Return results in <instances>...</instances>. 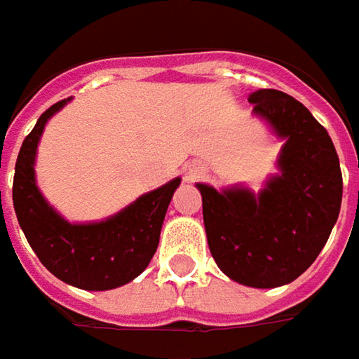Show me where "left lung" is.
<instances>
[{"mask_svg":"<svg viewBox=\"0 0 359 359\" xmlns=\"http://www.w3.org/2000/svg\"><path fill=\"white\" fill-rule=\"evenodd\" d=\"M249 102L287 138L279 156L281 175L257 196L247 189L217 193L196 187L219 269L249 287H279L321 253L339 215L344 180L330 134L302 102L279 90H257Z\"/></svg>","mask_w":359,"mask_h":359,"instance_id":"obj_1","label":"left lung"}]
</instances>
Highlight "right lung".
<instances>
[{
	"instance_id": "1",
	"label": "right lung",
	"mask_w": 359,
	"mask_h": 359,
	"mask_svg": "<svg viewBox=\"0 0 359 359\" xmlns=\"http://www.w3.org/2000/svg\"><path fill=\"white\" fill-rule=\"evenodd\" d=\"M64 104L66 100H60L50 106L25 136L13 175V209L29 247L57 279L88 291L120 287L149 267L158 247L168 203L180 179L140 196L106 221L70 225L43 201L34 179V158L41 130L48 118Z\"/></svg>"
}]
</instances>
